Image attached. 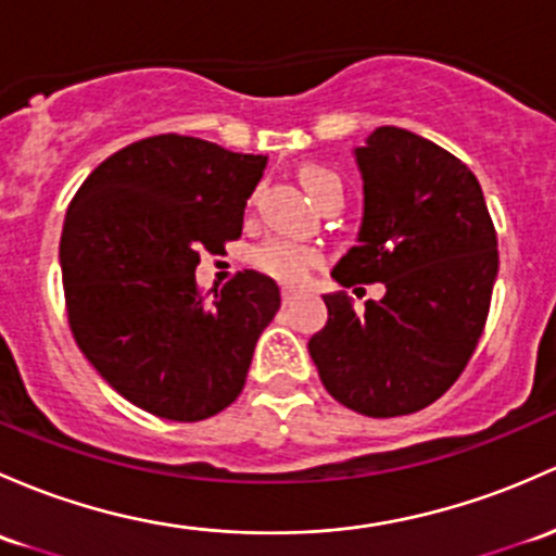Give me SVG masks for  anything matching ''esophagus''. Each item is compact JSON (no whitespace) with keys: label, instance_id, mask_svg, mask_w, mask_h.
<instances>
[{"label":"esophagus","instance_id":"esophagus-1","mask_svg":"<svg viewBox=\"0 0 556 556\" xmlns=\"http://www.w3.org/2000/svg\"><path fill=\"white\" fill-rule=\"evenodd\" d=\"M293 301H295V290L285 288L282 290V303H285V306H288V303H293Z\"/></svg>","mask_w":556,"mask_h":556}]
</instances>
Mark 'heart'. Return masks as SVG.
Returning a JSON list of instances; mask_svg holds the SVG:
<instances>
[{
  "instance_id": "heart-1",
  "label": "heart",
  "mask_w": 556,
  "mask_h": 556,
  "mask_svg": "<svg viewBox=\"0 0 556 556\" xmlns=\"http://www.w3.org/2000/svg\"><path fill=\"white\" fill-rule=\"evenodd\" d=\"M298 178L314 202L323 200L332 189L343 191L341 175L325 165H303ZM319 263H323V253L317 248H308L288 237H271L253 250V266L282 285H303L308 271Z\"/></svg>"
}]
</instances>
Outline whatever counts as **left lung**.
Here are the masks:
<instances>
[{"label": "left lung", "mask_w": 556, "mask_h": 556, "mask_svg": "<svg viewBox=\"0 0 556 556\" xmlns=\"http://www.w3.org/2000/svg\"><path fill=\"white\" fill-rule=\"evenodd\" d=\"M365 189L356 244L332 268L343 288L383 282L356 312L323 295L327 325L308 354L325 389L370 418L424 410L475 354L498 277V239L475 173L442 146L378 127L354 149Z\"/></svg>", "instance_id": "obj_1"}]
</instances>
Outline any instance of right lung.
Here are the masks:
<instances>
[{
  "label": "right lung",
  "mask_w": 556,
  "mask_h": 556,
  "mask_svg": "<svg viewBox=\"0 0 556 556\" xmlns=\"http://www.w3.org/2000/svg\"><path fill=\"white\" fill-rule=\"evenodd\" d=\"M263 167L261 154L167 132L111 154L68 204V325L103 381L140 410L191 424L242 394L279 288L248 268L204 298L194 271L202 248L220 253L239 239Z\"/></svg>",
  "instance_id": "add662e5"
}]
</instances>
